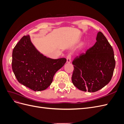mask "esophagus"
<instances>
[{
	"label": "esophagus",
	"instance_id": "esophagus-1",
	"mask_svg": "<svg viewBox=\"0 0 124 124\" xmlns=\"http://www.w3.org/2000/svg\"><path fill=\"white\" fill-rule=\"evenodd\" d=\"M71 62V55L69 54L67 57V63H70Z\"/></svg>",
	"mask_w": 124,
	"mask_h": 124
}]
</instances>
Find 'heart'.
Listing matches in <instances>:
<instances>
[{
    "mask_svg": "<svg viewBox=\"0 0 124 124\" xmlns=\"http://www.w3.org/2000/svg\"><path fill=\"white\" fill-rule=\"evenodd\" d=\"M83 44H82V46H83Z\"/></svg>",
    "mask_w": 124,
    "mask_h": 124,
    "instance_id": "heart-1",
    "label": "heart"
}]
</instances>
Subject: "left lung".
I'll use <instances>...</instances> for the list:
<instances>
[{"label": "left lung", "mask_w": 124, "mask_h": 124, "mask_svg": "<svg viewBox=\"0 0 124 124\" xmlns=\"http://www.w3.org/2000/svg\"><path fill=\"white\" fill-rule=\"evenodd\" d=\"M72 64L73 85L84 92L98 91L109 83L113 76L115 66L113 48L99 31L95 44L75 58Z\"/></svg>", "instance_id": "1"}]
</instances>
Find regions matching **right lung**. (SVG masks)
Listing matches in <instances>:
<instances>
[{
  "instance_id": "right-lung-1",
  "label": "right lung",
  "mask_w": 124,
  "mask_h": 124,
  "mask_svg": "<svg viewBox=\"0 0 124 124\" xmlns=\"http://www.w3.org/2000/svg\"><path fill=\"white\" fill-rule=\"evenodd\" d=\"M66 58L47 57L37 49L29 35L19 41L12 52V67L20 83L34 91L46 89L55 73L63 66Z\"/></svg>"
}]
</instances>
